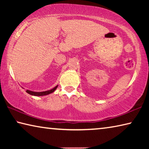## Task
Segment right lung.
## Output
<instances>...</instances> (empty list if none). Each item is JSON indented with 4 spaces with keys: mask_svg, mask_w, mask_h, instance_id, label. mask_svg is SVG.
Wrapping results in <instances>:
<instances>
[{
    "mask_svg": "<svg viewBox=\"0 0 149 149\" xmlns=\"http://www.w3.org/2000/svg\"><path fill=\"white\" fill-rule=\"evenodd\" d=\"M58 85H56V87H54L53 89H50V90H48L46 91H41V92H36V91H29V90H27L26 92L28 93V94L31 95H33V96H45V95H49L50 93H53L55 90L56 89V88L58 87Z\"/></svg>",
    "mask_w": 149,
    "mask_h": 149,
    "instance_id": "add662e5",
    "label": "right lung"
}]
</instances>
